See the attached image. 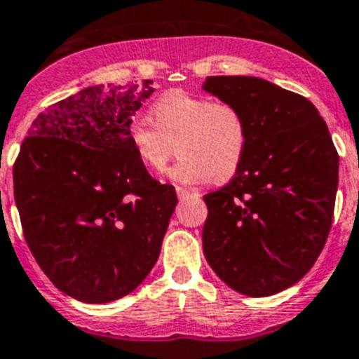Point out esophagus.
<instances>
[{"label": "esophagus", "mask_w": 359, "mask_h": 359, "mask_svg": "<svg viewBox=\"0 0 359 359\" xmlns=\"http://www.w3.org/2000/svg\"><path fill=\"white\" fill-rule=\"evenodd\" d=\"M176 194L180 200H185L187 196H191L192 191H189V189H185V187H176Z\"/></svg>", "instance_id": "obj_1"}]
</instances>
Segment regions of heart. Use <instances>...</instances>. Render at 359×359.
I'll list each match as a JSON object with an SVG mask.
<instances>
[{
  "instance_id": "heart-1",
  "label": "heart",
  "mask_w": 359,
  "mask_h": 359,
  "mask_svg": "<svg viewBox=\"0 0 359 359\" xmlns=\"http://www.w3.org/2000/svg\"><path fill=\"white\" fill-rule=\"evenodd\" d=\"M154 121L135 117L128 141L139 163L159 172L180 147L182 159L168 170L172 182L198 185L236 174L248 152L250 126L238 106L183 91L163 95L152 106Z\"/></svg>"
}]
</instances>
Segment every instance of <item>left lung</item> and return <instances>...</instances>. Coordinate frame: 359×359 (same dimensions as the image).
<instances>
[{
    "label": "left lung",
    "instance_id": "obj_1",
    "mask_svg": "<svg viewBox=\"0 0 359 359\" xmlns=\"http://www.w3.org/2000/svg\"><path fill=\"white\" fill-rule=\"evenodd\" d=\"M203 90L238 106L250 126L233 180L203 196V253L235 292L273 295L303 279L325 248L339 156L301 95L257 76H207Z\"/></svg>",
    "mask_w": 359,
    "mask_h": 359
}]
</instances>
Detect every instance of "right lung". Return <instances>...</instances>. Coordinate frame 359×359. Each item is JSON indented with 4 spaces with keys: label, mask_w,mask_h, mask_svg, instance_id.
<instances>
[{
    "label": "right lung",
    "mask_w": 359,
    "mask_h": 359,
    "mask_svg": "<svg viewBox=\"0 0 359 359\" xmlns=\"http://www.w3.org/2000/svg\"><path fill=\"white\" fill-rule=\"evenodd\" d=\"M152 80L90 86L38 115L14 163L27 245L60 292L100 304L150 273L177 203L139 163L128 128Z\"/></svg>",
    "instance_id": "add662e5"
}]
</instances>
